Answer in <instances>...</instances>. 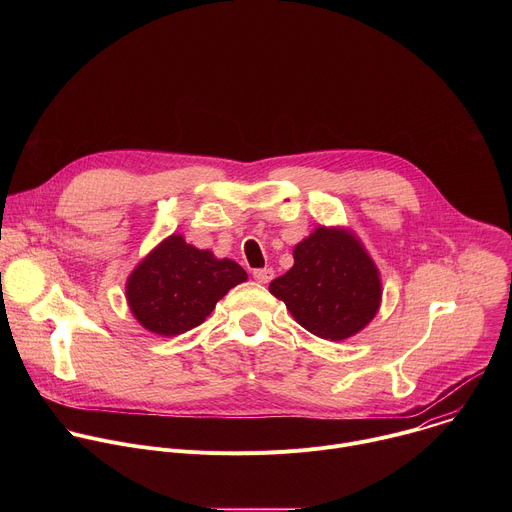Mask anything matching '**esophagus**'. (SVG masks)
Returning <instances> with one entry per match:
<instances>
[{"label": "esophagus", "mask_w": 512, "mask_h": 512, "mask_svg": "<svg viewBox=\"0 0 512 512\" xmlns=\"http://www.w3.org/2000/svg\"><path fill=\"white\" fill-rule=\"evenodd\" d=\"M253 277H255V281H259V283H269V281L273 279V269H271V267L255 269V271H253Z\"/></svg>", "instance_id": "esophagus-1"}]
</instances>
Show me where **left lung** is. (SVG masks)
<instances>
[{
  "mask_svg": "<svg viewBox=\"0 0 512 512\" xmlns=\"http://www.w3.org/2000/svg\"><path fill=\"white\" fill-rule=\"evenodd\" d=\"M294 320L340 342L367 328L381 308L379 267L346 227H318L294 247V267L269 283Z\"/></svg>",
  "mask_w": 512,
  "mask_h": 512,
  "instance_id": "obj_1",
  "label": "left lung"
}]
</instances>
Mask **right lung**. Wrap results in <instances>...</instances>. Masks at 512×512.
<instances>
[{"mask_svg":"<svg viewBox=\"0 0 512 512\" xmlns=\"http://www.w3.org/2000/svg\"><path fill=\"white\" fill-rule=\"evenodd\" d=\"M243 281L247 271L239 263L216 259L212 251L196 249L174 233L135 265L125 298L145 330L178 336L202 324L216 302Z\"/></svg>","mask_w":512,"mask_h":512,"instance_id":"obj_1","label":"right lung"}]
</instances>
